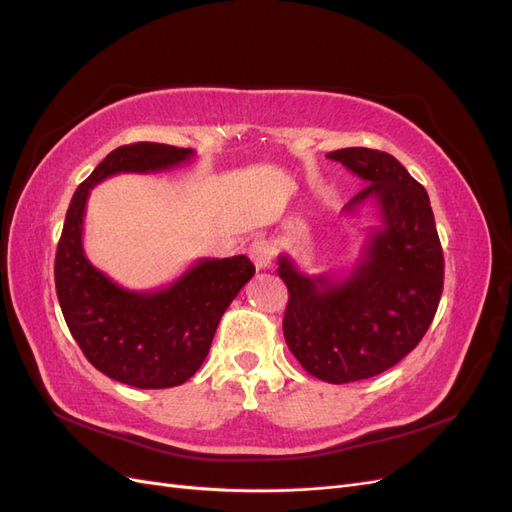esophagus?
<instances>
[{
	"label": "esophagus",
	"instance_id": "esophagus-1",
	"mask_svg": "<svg viewBox=\"0 0 512 512\" xmlns=\"http://www.w3.org/2000/svg\"><path fill=\"white\" fill-rule=\"evenodd\" d=\"M247 254H250L252 262L256 265L258 271L271 267V260L275 256V247L271 241H267L265 237H256L252 243H250V250H247Z\"/></svg>",
	"mask_w": 512,
	"mask_h": 512
}]
</instances>
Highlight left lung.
I'll list each match as a JSON object with an SVG mask.
<instances>
[{"label":"left lung","mask_w":512,"mask_h":512,"mask_svg":"<svg viewBox=\"0 0 512 512\" xmlns=\"http://www.w3.org/2000/svg\"><path fill=\"white\" fill-rule=\"evenodd\" d=\"M367 181L344 207L378 209L361 256L346 275H307L280 256L288 286L284 337L307 374L346 384L378 376L416 348L436 316L444 256L425 188L393 156L367 147L327 153Z\"/></svg>","instance_id":"left-lung-1"}]
</instances>
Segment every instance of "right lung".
Wrapping results in <instances>:
<instances>
[{
	"mask_svg": "<svg viewBox=\"0 0 512 512\" xmlns=\"http://www.w3.org/2000/svg\"><path fill=\"white\" fill-rule=\"evenodd\" d=\"M194 149L160 143L123 145L76 188L55 256V288L76 344L104 376L136 389L190 380L207 359L226 307L252 280L247 256L200 258L173 284L136 292L98 271L83 250L89 192L119 173H158L188 162Z\"/></svg>",
	"mask_w": 512,
	"mask_h": 512,
	"instance_id": "obj_1",
	"label": "right lung"
}]
</instances>
